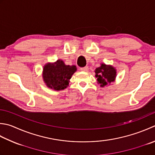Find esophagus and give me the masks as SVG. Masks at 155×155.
<instances>
[{"label":"esophagus","mask_w":155,"mask_h":155,"mask_svg":"<svg viewBox=\"0 0 155 155\" xmlns=\"http://www.w3.org/2000/svg\"><path fill=\"white\" fill-rule=\"evenodd\" d=\"M88 69H89V67H88V66H84V67L80 68L81 71H87Z\"/></svg>","instance_id":"1"}]
</instances>
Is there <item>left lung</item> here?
<instances>
[{
    "instance_id": "obj_1",
    "label": "left lung",
    "mask_w": 155,
    "mask_h": 155,
    "mask_svg": "<svg viewBox=\"0 0 155 155\" xmlns=\"http://www.w3.org/2000/svg\"><path fill=\"white\" fill-rule=\"evenodd\" d=\"M95 72L97 83L101 87H104L114 81L116 75L115 68L111 66L105 65V64H102L100 67L97 68Z\"/></svg>"
}]
</instances>
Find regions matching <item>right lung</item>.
Returning a JSON list of instances; mask_svg holds the SVG:
<instances>
[{
  "mask_svg": "<svg viewBox=\"0 0 155 155\" xmlns=\"http://www.w3.org/2000/svg\"><path fill=\"white\" fill-rule=\"evenodd\" d=\"M77 71L75 66L65 65L61 60L54 64H47L43 71L44 81L46 85L54 90L66 89L72 75Z\"/></svg>",
  "mask_w": 155,
  "mask_h": 155,
  "instance_id": "right-lung-1",
  "label": "right lung"
}]
</instances>
